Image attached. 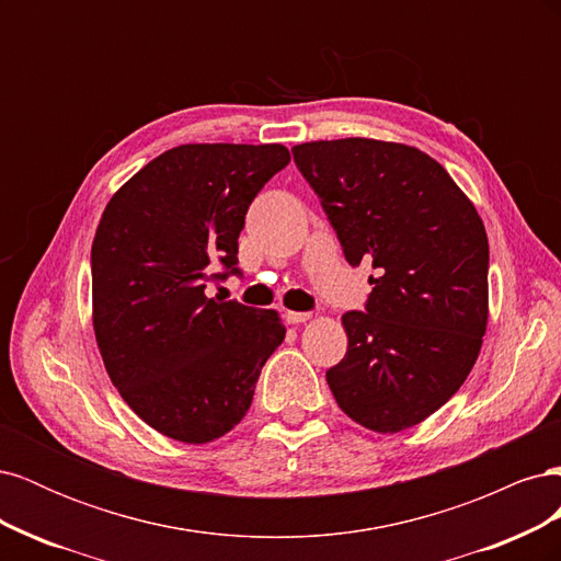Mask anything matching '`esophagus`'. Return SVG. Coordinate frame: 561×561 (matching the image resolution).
I'll use <instances>...</instances> for the list:
<instances>
[{"label": "esophagus", "mask_w": 561, "mask_h": 561, "mask_svg": "<svg viewBox=\"0 0 561 561\" xmlns=\"http://www.w3.org/2000/svg\"><path fill=\"white\" fill-rule=\"evenodd\" d=\"M311 313H301V311H285V320L293 322V325H299V322H307Z\"/></svg>", "instance_id": "obj_1"}]
</instances>
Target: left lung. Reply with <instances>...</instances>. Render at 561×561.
Returning a JSON list of instances; mask_svg holds the SVG:
<instances>
[{"mask_svg": "<svg viewBox=\"0 0 561 561\" xmlns=\"http://www.w3.org/2000/svg\"><path fill=\"white\" fill-rule=\"evenodd\" d=\"M351 266L377 268L365 311L342 316L344 360L328 369L336 404L375 433L412 428L470 375L489 318L482 219L416 147L369 138L293 147Z\"/></svg>", "mask_w": 561, "mask_h": 561, "instance_id": "obj_1", "label": "left lung"}]
</instances>
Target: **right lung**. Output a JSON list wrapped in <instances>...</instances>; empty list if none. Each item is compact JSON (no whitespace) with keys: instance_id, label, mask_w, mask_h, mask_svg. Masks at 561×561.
<instances>
[{"instance_id":"obj_1","label":"right lung","mask_w":561,"mask_h":561,"mask_svg":"<svg viewBox=\"0 0 561 561\" xmlns=\"http://www.w3.org/2000/svg\"><path fill=\"white\" fill-rule=\"evenodd\" d=\"M290 163L283 145H180L118 190L93 248V330L112 383L147 426L186 445L229 433L285 339L271 309L206 297L239 274L252 198ZM225 275H210L217 264Z\"/></svg>"}]
</instances>
